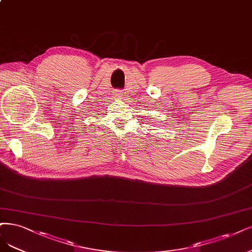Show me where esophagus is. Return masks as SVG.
Here are the masks:
<instances>
[{"label": "esophagus", "instance_id": "34e87169", "mask_svg": "<svg viewBox=\"0 0 252 252\" xmlns=\"http://www.w3.org/2000/svg\"><path fill=\"white\" fill-rule=\"evenodd\" d=\"M116 97H117V98H121V97H122V94H121L120 91H116Z\"/></svg>", "mask_w": 252, "mask_h": 252}]
</instances>
